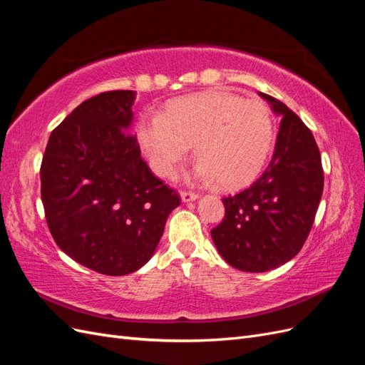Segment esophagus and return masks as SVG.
Instances as JSON below:
<instances>
[{
  "label": "esophagus",
  "instance_id": "1",
  "mask_svg": "<svg viewBox=\"0 0 365 365\" xmlns=\"http://www.w3.org/2000/svg\"><path fill=\"white\" fill-rule=\"evenodd\" d=\"M195 200H197V193L187 192V190L181 192V201L182 202H190V201H195Z\"/></svg>",
  "mask_w": 365,
  "mask_h": 365
}]
</instances>
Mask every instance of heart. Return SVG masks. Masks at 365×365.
Listing matches in <instances>:
<instances>
[{
	"label": "heart",
	"instance_id": "1",
	"mask_svg": "<svg viewBox=\"0 0 365 365\" xmlns=\"http://www.w3.org/2000/svg\"><path fill=\"white\" fill-rule=\"evenodd\" d=\"M137 132L160 176H173L195 146L196 178L227 190L257 178L274 141L269 108L224 90L176 98L161 117L143 118Z\"/></svg>",
	"mask_w": 365,
	"mask_h": 365
}]
</instances>
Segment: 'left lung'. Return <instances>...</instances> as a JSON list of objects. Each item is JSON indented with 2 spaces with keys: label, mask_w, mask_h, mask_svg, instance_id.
<instances>
[{
  "label": "left lung",
  "mask_w": 365,
  "mask_h": 365,
  "mask_svg": "<svg viewBox=\"0 0 365 365\" xmlns=\"http://www.w3.org/2000/svg\"><path fill=\"white\" fill-rule=\"evenodd\" d=\"M280 117L272 158L248 189L222 200L225 216L212 230L224 260L247 272H264L300 252L315 220L324 173L317 141L277 98L260 93Z\"/></svg>",
  "instance_id": "1"
}]
</instances>
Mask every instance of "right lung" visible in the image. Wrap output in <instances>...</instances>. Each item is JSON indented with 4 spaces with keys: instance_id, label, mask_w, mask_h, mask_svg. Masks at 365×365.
<instances>
[{
    "instance_id": "1",
    "label": "right lung",
    "mask_w": 365,
    "mask_h": 365,
    "mask_svg": "<svg viewBox=\"0 0 365 365\" xmlns=\"http://www.w3.org/2000/svg\"><path fill=\"white\" fill-rule=\"evenodd\" d=\"M135 94L106 91L82 102L53 129L41 164V197L54 242L105 275L141 268L181 202L126 132Z\"/></svg>"
}]
</instances>
